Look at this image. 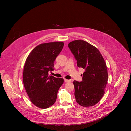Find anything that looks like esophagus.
<instances>
[{
	"instance_id": "1",
	"label": "esophagus",
	"mask_w": 131,
	"mask_h": 131,
	"mask_svg": "<svg viewBox=\"0 0 131 131\" xmlns=\"http://www.w3.org/2000/svg\"><path fill=\"white\" fill-rule=\"evenodd\" d=\"M64 81L66 83H68V82H71V80H68V79H64Z\"/></svg>"
}]
</instances>
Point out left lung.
<instances>
[{
	"instance_id": "1",
	"label": "left lung",
	"mask_w": 131,
	"mask_h": 131,
	"mask_svg": "<svg viewBox=\"0 0 131 131\" xmlns=\"http://www.w3.org/2000/svg\"><path fill=\"white\" fill-rule=\"evenodd\" d=\"M68 46L77 60V66L85 70L83 81H74L77 102L83 107L97 104L105 93L108 81L106 62L99 50L88 42L76 40Z\"/></svg>"
}]
</instances>
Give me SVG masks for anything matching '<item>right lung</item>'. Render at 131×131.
Returning a JSON list of instances; mask_svg holds the SVG:
<instances>
[{
  "instance_id": "obj_1",
  "label": "right lung",
  "mask_w": 131,
  "mask_h": 131,
  "mask_svg": "<svg viewBox=\"0 0 131 131\" xmlns=\"http://www.w3.org/2000/svg\"><path fill=\"white\" fill-rule=\"evenodd\" d=\"M64 45L63 42L39 44L27 57L24 68V87L30 101L36 106L46 109L56 101L58 91L63 79L49 76L54 62Z\"/></svg>"
}]
</instances>
